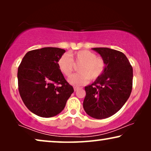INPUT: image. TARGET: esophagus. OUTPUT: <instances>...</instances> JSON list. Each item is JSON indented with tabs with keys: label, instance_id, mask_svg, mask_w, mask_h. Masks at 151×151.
I'll list each match as a JSON object with an SVG mask.
<instances>
[{
	"label": "esophagus",
	"instance_id": "1",
	"mask_svg": "<svg viewBox=\"0 0 151 151\" xmlns=\"http://www.w3.org/2000/svg\"><path fill=\"white\" fill-rule=\"evenodd\" d=\"M73 88H74V91H77L78 90L80 89L79 87H76V86H74Z\"/></svg>",
	"mask_w": 151,
	"mask_h": 151
}]
</instances>
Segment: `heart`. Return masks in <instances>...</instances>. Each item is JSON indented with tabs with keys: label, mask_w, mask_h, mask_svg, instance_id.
<instances>
[{
	"label": "heart",
	"mask_w": 151,
	"mask_h": 151,
	"mask_svg": "<svg viewBox=\"0 0 151 151\" xmlns=\"http://www.w3.org/2000/svg\"><path fill=\"white\" fill-rule=\"evenodd\" d=\"M74 63L80 65L78 67L80 73L72 76L69 82L72 85L77 86L86 84L89 79H98L102 75L106 68L104 60L88 50L63 55L58 60V67L63 75L69 77L74 70Z\"/></svg>",
	"instance_id": "1"
}]
</instances>
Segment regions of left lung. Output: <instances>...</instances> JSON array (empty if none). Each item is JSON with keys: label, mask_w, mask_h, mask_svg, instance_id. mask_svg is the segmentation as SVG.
<instances>
[{"label": "left lung", "mask_w": 151, "mask_h": 151, "mask_svg": "<svg viewBox=\"0 0 151 151\" xmlns=\"http://www.w3.org/2000/svg\"><path fill=\"white\" fill-rule=\"evenodd\" d=\"M106 63L104 73L85 86L83 102L85 112L96 119H105L124 106L133 88V67L121 51L106 47L93 48Z\"/></svg>", "instance_id": "1"}]
</instances>
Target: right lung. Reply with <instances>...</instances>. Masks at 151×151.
I'll use <instances>...</instances> for the list:
<instances>
[{
	"mask_svg": "<svg viewBox=\"0 0 151 151\" xmlns=\"http://www.w3.org/2000/svg\"><path fill=\"white\" fill-rule=\"evenodd\" d=\"M65 52L57 47H44L26 53L18 69V91L33 113L51 117L59 114L74 90L58 67Z\"/></svg>",
	"mask_w": 151,
	"mask_h": 151,
	"instance_id": "1",
	"label": "right lung"
}]
</instances>
